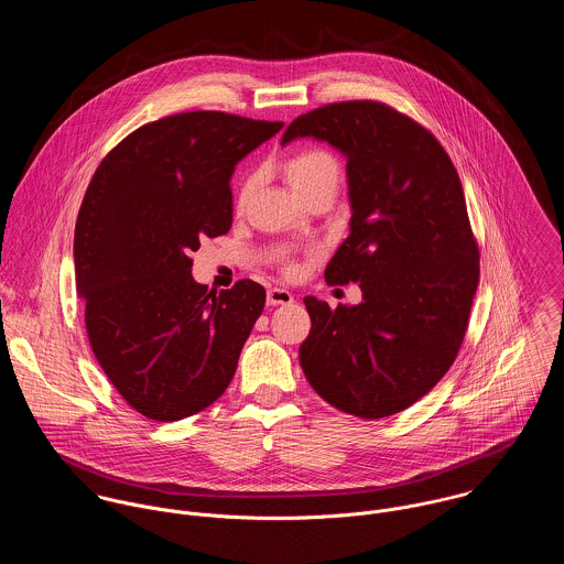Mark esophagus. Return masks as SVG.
I'll return each instance as SVG.
<instances>
[{"instance_id": "1", "label": "esophagus", "mask_w": 564, "mask_h": 564, "mask_svg": "<svg viewBox=\"0 0 564 564\" xmlns=\"http://www.w3.org/2000/svg\"><path fill=\"white\" fill-rule=\"evenodd\" d=\"M295 302V295L286 289H269L267 293V304L269 306H284V304H293Z\"/></svg>"}]
</instances>
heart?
Segmentation results:
<instances>
[{
    "mask_svg": "<svg viewBox=\"0 0 564 564\" xmlns=\"http://www.w3.org/2000/svg\"><path fill=\"white\" fill-rule=\"evenodd\" d=\"M284 173L289 184L293 186V191L302 197L308 191L322 186V184H338V162L336 159L325 152V150H302L293 156H289L284 162ZM253 188V177L249 175L242 182L241 193H239V202H245L247 195ZM293 271V267H291Z\"/></svg>",
    "mask_w": 564,
    "mask_h": 564,
    "instance_id": "1",
    "label": "heart"
}]
</instances>
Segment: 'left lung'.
Here are the masks:
<instances>
[{
  "mask_svg": "<svg viewBox=\"0 0 564 564\" xmlns=\"http://www.w3.org/2000/svg\"><path fill=\"white\" fill-rule=\"evenodd\" d=\"M347 159L349 237L325 267L329 284L360 282L358 306L304 297L311 334L300 365L334 408L382 419L421 400L447 373L480 280L456 166L416 121L380 101L327 104L297 117L295 139Z\"/></svg>",
  "mask_w": 564,
  "mask_h": 564,
  "instance_id": "left-lung-1",
  "label": "left lung"
}]
</instances>
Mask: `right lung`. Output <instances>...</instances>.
<instances>
[{
	"label": "right lung",
	"instance_id": "add662e5",
	"mask_svg": "<svg viewBox=\"0 0 564 564\" xmlns=\"http://www.w3.org/2000/svg\"><path fill=\"white\" fill-rule=\"evenodd\" d=\"M228 112L152 121L97 166L82 199L76 289L93 354L137 412L180 421L224 395L264 308L253 280H193L199 239L232 226L235 166L282 130Z\"/></svg>",
	"mask_w": 564,
	"mask_h": 564
}]
</instances>
